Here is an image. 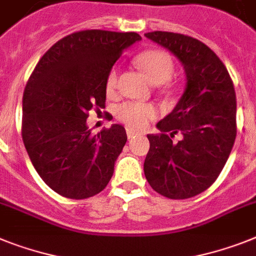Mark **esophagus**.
I'll return each instance as SVG.
<instances>
[{"label": "esophagus", "instance_id": "obj_1", "mask_svg": "<svg viewBox=\"0 0 256 256\" xmlns=\"http://www.w3.org/2000/svg\"><path fill=\"white\" fill-rule=\"evenodd\" d=\"M137 133L134 132V130H126V136H128V138H130V140H132L133 137L136 136Z\"/></svg>", "mask_w": 256, "mask_h": 256}]
</instances>
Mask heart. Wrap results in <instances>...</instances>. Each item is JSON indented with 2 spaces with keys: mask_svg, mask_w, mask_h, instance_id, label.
Returning a JSON list of instances; mask_svg holds the SVG:
<instances>
[{
  "mask_svg": "<svg viewBox=\"0 0 256 256\" xmlns=\"http://www.w3.org/2000/svg\"><path fill=\"white\" fill-rule=\"evenodd\" d=\"M137 66L154 85L168 82L174 72V61L168 54L161 50H150L141 54L136 58ZM118 84V69L112 68L106 78V90L108 94L114 92ZM116 115L130 130H141L148 122L157 115V110L148 103L126 102L116 110Z\"/></svg>",
  "mask_w": 256,
  "mask_h": 256,
  "instance_id": "b5f03b06",
  "label": "heart"
}]
</instances>
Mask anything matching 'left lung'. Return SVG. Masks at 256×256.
<instances>
[{
    "instance_id": "8db88e82",
    "label": "left lung",
    "mask_w": 256,
    "mask_h": 256,
    "mask_svg": "<svg viewBox=\"0 0 256 256\" xmlns=\"http://www.w3.org/2000/svg\"><path fill=\"white\" fill-rule=\"evenodd\" d=\"M148 39L166 48L183 65L186 88L174 110L158 122L161 134H148L150 148L145 178L168 199H188L213 184L237 136L233 81L217 54L200 40L153 31ZM179 132L182 138H172Z\"/></svg>"
}]
</instances>
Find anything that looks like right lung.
<instances>
[{
    "label": "right lung",
    "mask_w": 256,
    "mask_h": 256,
    "mask_svg": "<svg viewBox=\"0 0 256 256\" xmlns=\"http://www.w3.org/2000/svg\"><path fill=\"white\" fill-rule=\"evenodd\" d=\"M136 32L85 30L58 40L40 58L23 92L22 138L44 183L69 199L104 190L126 142L123 126L92 136L86 120L104 108L106 78Z\"/></svg>",
    "instance_id": "add662e5"
}]
</instances>
